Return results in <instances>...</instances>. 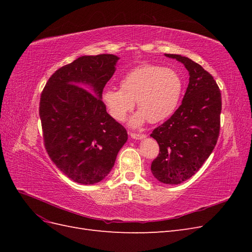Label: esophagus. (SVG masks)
I'll return each mask as SVG.
<instances>
[{"instance_id":"1","label":"esophagus","mask_w":252,"mask_h":252,"mask_svg":"<svg viewBox=\"0 0 252 252\" xmlns=\"http://www.w3.org/2000/svg\"><path fill=\"white\" fill-rule=\"evenodd\" d=\"M130 135L134 140H143L146 138V134H142V133H130Z\"/></svg>"}]
</instances>
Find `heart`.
Masks as SVG:
<instances>
[{
	"label": "heart",
	"instance_id": "obj_1",
	"mask_svg": "<svg viewBox=\"0 0 252 252\" xmlns=\"http://www.w3.org/2000/svg\"><path fill=\"white\" fill-rule=\"evenodd\" d=\"M121 88L107 87L102 94L110 116L119 122L134 107L139 111L129 120L132 127L150 121L158 123L168 119L177 109L183 91L180 75L169 68L145 64L129 70L120 82Z\"/></svg>",
	"mask_w": 252,
	"mask_h": 252
}]
</instances>
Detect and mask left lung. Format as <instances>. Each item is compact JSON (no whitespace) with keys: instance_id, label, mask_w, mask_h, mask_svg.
Returning a JSON list of instances; mask_svg holds the SVG:
<instances>
[{"instance_id":"left-lung-1","label":"left lung","mask_w":252,"mask_h":252,"mask_svg":"<svg viewBox=\"0 0 252 252\" xmlns=\"http://www.w3.org/2000/svg\"><path fill=\"white\" fill-rule=\"evenodd\" d=\"M189 72V84L180 107L150 136L159 146L151 163L154 177L178 185L195 174L215 149L220 123L222 96L212 75L189 58L165 53Z\"/></svg>"}]
</instances>
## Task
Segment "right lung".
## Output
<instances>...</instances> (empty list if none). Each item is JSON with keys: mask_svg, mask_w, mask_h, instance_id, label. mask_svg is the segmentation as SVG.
<instances>
[{"mask_svg": "<svg viewBox=\"0 0 252 252\" xmlns=\"http://www.w3.org/2000/svg\"><path fill=\"white\" fill-rule=\"evenodd\" d=\"M118 61L113 55L80 57L53 73L41 94L45 148L58 168L80 184L107 177L128 139L102 101Z\"/></svg>", "mask_w": 252, "mask_h": 252, "instance_id": "add662e5", "label": "right lung"}]
</instances>
